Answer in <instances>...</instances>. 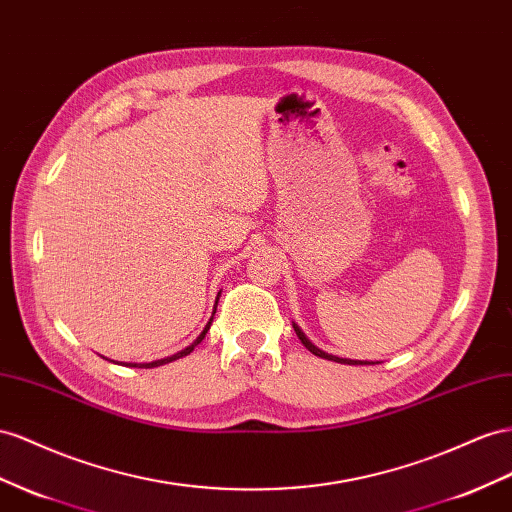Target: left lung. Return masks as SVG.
Masks as SVG:
<instances>
[{
    "instance_id": "8db88e82",
    "label": "left lung",
    "mask_w": 512,
    "mask_h": 512,
    "mask_svg": "<svg viewBox=\"0 0 512 512\" xmlns=\"http://www.w3.org/2000/svg\"><path fill=\"white\" fill-rule=\"evenodd\" d=\"M293 329H295V334H297V338L301 340L303 347H306L310 353L323 357V359H331V362H338V364H375V362H362V359H347V357H338V355L325 353L323 349H319V347H316V344H312V342L308 340V336L303 334V331L299 329V325H295V323H293ZM377 364H379V362H377Z\"/></svg>"
}]
</instances>
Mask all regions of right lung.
Segmentation results:
<instances>
[{"instance_id":"add662e5","label":"right lung","mask_w":512,"mask_h":512,"mask_svg":"<svg viewBox=\"0 0 512 512\" xmlns=\"http://www.w3.org/2000/svg\"><path fill=\"white\" fill-rule=\"evenodd\" d=\"M219 295H222V290H219L217 293V299H215V308H213V314H211V319H209V323L204 325V329L200 331V336L193 340L189 347H185L183 351H178V353H174V355H170V357H163V359H155V362H144V364H129V362H122L124 366H129V368H157V366H163V364H170V362H174V359H181V357H185V355H189L193 349L198 347V344L204 340V336L209 334V329H211V325H213V316H215V310H217V301H219Z\"/></svg>"}]
</instances>
